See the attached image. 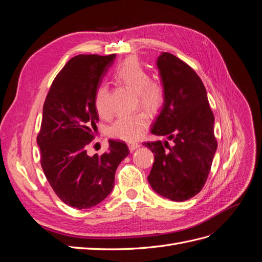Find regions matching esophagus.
<instances>
[{
    "label": "esophagus",
    "instance_id": "obj_1",
    "mask_svg": "<svg viewBox=\"0 0 262 262\" xmlns=\"http://www.w3.org/2000/svg\"><path fill=\"white\" fill-rule=\"evenodd\" d=\"M128 146H129L131 152H133V150H136L137 148L140 147V143H139V142H129Z\"/></svg>",
    "mask_w": 262,
    "mask_h": 262
}]
</instances>
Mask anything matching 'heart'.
<instances>
[{"label": "heart", "instance_id": "1", "mask_svg": "<svg viewBox=\"0 0 262 262\" xmlns=\"http://www.w3.org/2000/svg\"><path fill=\"white\" fill-rule=\"evenodd\" d=\"M115 81L136 93L137 102L149 113L160 110L165 101L163 85L150 78L146 68L137 58H128L119 64L114 72ZM95 107L100 117L107 118L112 114L109 104V90L105 84L97 87L95 93ZM149 115L139 112L121 116L109 126L110 137L123 141H136L145 132L149 124Z\"/></svg>", "mask_w": 262, "mask_h": 262}]
</instances>
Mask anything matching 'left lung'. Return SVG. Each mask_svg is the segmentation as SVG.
Here are the masks:
<instances>
[{
  "label": "left lung",
  "instance_id": "obj_1",
  "mask_svg": "<svg viewBox=\"0 0 262 262\" xmlns=\"http://www.w3.org/2000/svg\"><path fill=\"white\" fill-rule=\"evenodd\" d=\"M165 101L150 129L173 141L144 142L154 153L147 180L154 191L171 201H186L207 182L217 142L207 91L192 68L168 52L157 59Z\"/></svg>",
  "mask_w": 262,
  "mask_h": 262
}]
</instances>
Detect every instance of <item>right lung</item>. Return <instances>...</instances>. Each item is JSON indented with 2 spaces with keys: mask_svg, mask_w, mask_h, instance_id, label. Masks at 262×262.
<instances>
[{
  "mask_svg": "<svg viewBox=\"0 0 262 262\" xmlns=\"http://www.w3.org/2000/svg\"><path fill=\"white\" fill-rule=\"evenodd\" d=\"M116 54H78L53 80L47 95L37 143L45 176L60 200L89 209L112 192L119 164L130 150L123 141L109 140L108 152L87 155L99 121L95 93Z\"/></svg>",
  "mask_w": 262,
  "mask_h": 262,
  "instance_id": "obj_1",
  "label": "right lung"
}]
</instances>
